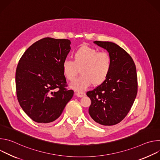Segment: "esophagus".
I'll list each match as a JSON object with an SVG mask.
<instances>
[{
	"instance_id": "obj_1",
	"label": "esophagus",
	"mask_w": 160,
	"mask_h": 160,
	"mask_svg": "<svg viewBox=\"0 0 160 160\" xmlns=\"http://www.w3.org/2000/svg\"><path fill=\"white\" fill-rule=\"evenodd\" d=\"M75 94H76L78 97H79V98H82V97H83V96H85V93L83 92H77V93H75Z\"/></svg>"
}]
</instances>
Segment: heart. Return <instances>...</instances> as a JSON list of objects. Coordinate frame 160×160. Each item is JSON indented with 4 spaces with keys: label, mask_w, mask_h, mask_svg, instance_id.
<instances>
[{
    "label": "heart",
    "mask_w": 160,
    "mask_h": 160,
    "mask_svg": "<svg viewBox=\"0 0 160 160\" xmlns=\"http://www.w3.org/2000/svg\"><path fill=\"white\" fill-rule=\"evenodd\" d=\"M74 61L66 59L62 64V73L68 80H73L81 68L82 76L70 83V87L76 90H84L92 83L94 85L102 83L108 77L111 68V58L106 52L88 46H82L73 54Z\"/></svg>",
    "instance_id": "heart-1"
}]
</instances>
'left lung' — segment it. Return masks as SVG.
<instances>
[{
    "label": "left lung",
    "mask_w": 160,
    "mask_h": 160,
    "mask_svg": "<svg viewBox=\"0 0 160 160\" xmlns=\"http://www.w3.org/2000/svg\"><path fill=\"white\" fill-rule=\"evenodd\" d=\"M94 43L109 52L112 64L106 79L87 92L91 100L88 113L100 125H114L127 115L136 98V67L131 56L117 44L102 41Z\"/></svg>",
    "instance_id": "left-lung-1"
}]
</instances>
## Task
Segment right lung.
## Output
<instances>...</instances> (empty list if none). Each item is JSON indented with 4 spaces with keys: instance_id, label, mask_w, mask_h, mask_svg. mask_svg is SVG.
I'll list each match as a JSON object with an SVG mask.
<instances>
[{
    "instance_id": "right-lung-1",
    "label": "right lung",
    "mask_w": 160,
    "mask_h": 160,
    "mask_svg": "<svg viewBox=\"0 0 160 160\" xmlns=\"http://www.w3.org/2000/svg\"><path fill=\"white\" fill-rule=\"evenodd\" d=\"M68 39L43 38L22 54L16 71L18 102L27 115L39 123H51L61 115L73 96L68 90L62 64L70 51Z\"/></svg>"
}]
</instances>
